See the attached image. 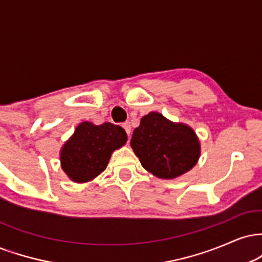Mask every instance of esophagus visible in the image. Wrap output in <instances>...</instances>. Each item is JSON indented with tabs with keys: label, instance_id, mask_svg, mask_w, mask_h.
Listing matches in <instances>:
<instances>
[{
	"label": "esophagus",
	"instance_id": "obj_1",
	"mask_svg": "<svg viewBox=\"0 0 262 262\" xmlns=\"http://www.w3.org/2000/svg\"><path fill=\"white\" fill-rule=\"evenodd\" d=\"M122 127L124 128V130H125V133L128 134V138H130V130H132V127H130V123L129 122H125V123H123L122 124Z\"/></svg>",
	"mask_w": 262,
	"mask_h": 262
}]
</instances>
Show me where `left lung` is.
Returning <instances> with one entry per match:
<instances>
[{"label": "left lung", "instance_id": "8db88e82", "mask_svg": "<svg viewBox=\"0 0 262 262\" xmlns=\"http://www.w3.org/2000/svg\"><path fill=\"white\" fill-rule=\"evenodd\" d=\"M130 145L144 169L160 179L183 175L200 158V141L194 132L156 112L141 118L140 125L133 132Z\"/></svg>", "mask_w": 262, "mask_h": 262}]
</instances>
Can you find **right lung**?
<instances>
[{
	"label": "right lung",
	"instance_id": "right-lung-1",
	"mask_svg": "<svg viewBox=\"0 0 262 262\" xmlns=\"http://www.w3.org/2000/svg\"><path fill=\"white\" fill-rule=\"evenodd\" d=\"M125 141L127 134L119 125L81 123L62 146L60 154L62 170L75 182L90 181L106 169L113 150L121 148Z\"/></svg>",
	"mask_w": 262,
	"mask_h": 262
}]
</instances>
